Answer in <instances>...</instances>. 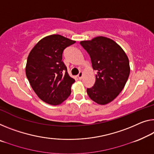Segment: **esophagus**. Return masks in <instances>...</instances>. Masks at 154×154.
<instances>
[{
  "mask_svg": "<svg viewBox=\"0 0 154 154\" xmlns=\"http://www.w3.org/2000/svg\"><path fill=\"white\" fill-rule=\"evenodd\" d=\"M82 76H83V73H82V72H80L79 74H78V78H79V79H82Z\"/></svg>",
  "mask_w": 154,
  "mask_h": 154,
  "instance_id": "34e87169",
  "label": "esophagus"
}]
</instances>
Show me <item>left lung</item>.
Returning a JSON list of instances; mask_svg holds the SVG:
<instances>
[{
	"label": "left lung",
	"instance_id": "left-lung-1",
	"mask_svg": "<svg viewBox=\"0 0 154 154\" xmlns=\"http://www.w3.org/2000/svg\"><path fill=\"white\" fill-rule=\"evenodd\" d=\"M80 43L89 54L92 67L97 72L95 84L87 89V94L99 105L109 103L119 95L128 79V57L119 45L107 37L97 36Z\"/></svg>",
	"mask_w": 154,
	"mask_h": 154
}]
</instances>
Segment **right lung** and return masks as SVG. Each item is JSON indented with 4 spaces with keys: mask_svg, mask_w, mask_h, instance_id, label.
Segmentation results:
<instances>
[{
    "mask_svg": "<svg viewBox=\"0 0 154 154\" xmlns=\"http://www.w3.org/2000/svg\"><path fill=\"white\" fill-rule=\"evenodd\" d=\"M75 42L61 35H49L38 42L29 54L26 76L45 103L58 105L70 96L75 80L68 74L62 58L64 49Z\"/></svg>",
    "mask_w": 154,
    "mask_h": 154,
    "instance_id": "obj_1",
    "label": "right lung"
}]
</instances>
